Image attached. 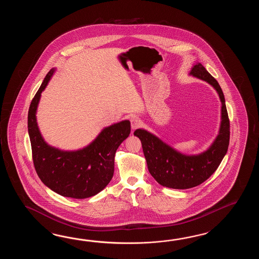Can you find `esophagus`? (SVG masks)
<instances>
[{"instance_id":"obj_1","label":"esophagus","mask_w":259,"mask_h":259,"mask_svg":"<svg viewBox=\"0 0 259 259\" xmlns=\"http://www.w3.org/2000/svg\"><path fill=\"white\" fill-rule=\"evenodd\" d=\"M131 123H132V130H136L138 127H141V125H142V122L136 116H132L131 118Z\"/></svg>"}]
</instances>
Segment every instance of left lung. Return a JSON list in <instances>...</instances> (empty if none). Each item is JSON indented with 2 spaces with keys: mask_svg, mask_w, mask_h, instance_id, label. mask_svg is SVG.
I'll return each mask as SVG.
<instances>
[{
  "mask_svg": "<svg viewBox=\"0 0 259 259\" xmlns=\"http://www.w3.org/2000/svg\"><path fill=\"white\" fill-rule=\"evenodd\" d=\"M190 75L209 83L218 92L221 102L220 132L209 148L201 154L187 155L145 130L138 128L134 132L142 142L150 174L160 185L180 190L195 187L205 182L219 167L230 143V120L220 84L201 63L193 66Z\"/></svg>",
  "mask_w": 259,
  "mask_h": 259,
  "instance_id": "8db88e82",
  "label": "left lung"
}]
</instances>
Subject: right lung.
Segmentation results:
<instances>
[{
  "label": "right lung",
  "mask_w": 259,
  "mask_h": 259,
  "mask_svg": "<svg viewBox=\"0 0 259 259\" xmlns=\"http://www.w3.org/2000/svg\"><path fill=\"white\" fill-rule=\"evenodd\" d=\"M55 69L41 83L28 109V135L32 159L40 181L65 197L84 199L104 190L114 175L115 154L131 133V122L123 120L105 127L93 143L77 151H62L45 143L39 132L36 112L40 94Z\"/></svg>",
  "instance_id": "add662e5"
}]
</instances>
